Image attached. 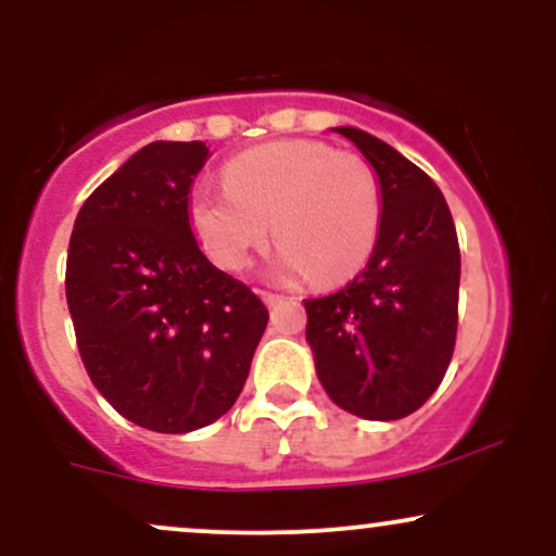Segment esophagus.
Masks as SVG:
<instances>
[{"mask_svg":"<svg viewBox=\"0 0 556 556\" xmlns=\"http://www.w3.org/2000/svg\"><path fill=\"white\" fill-rule=\"evenodd\" d=\"M261 298H264V303L269 305V308H274L277 303H282V295H274V292H261Z\"/></svg>","mask_w":556,"mask_h":556,"instance_id":"1","label":"esophagus"}]
</instances>
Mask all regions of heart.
Returning <instances> with one entry per match:
<instances>
[{
  "mask_svg": "<svg viewBox=\"0 0 556 556\" xmlns=\"http://www.w3.org/2000/svg\"><path fill=\"white\" fill-rule=\"evenodd\" d=\"M225 185H198L188 198L190 227L222 269H242L269 229L279 279L337 285L371 256L381 188L366 159L321 140H274L229 159Z\"/></svg>",
  "mask_w": 556,
  "mask_h": 556,
  "instance_id": "obj_1",
  "label": "heart"
}]
</instances>
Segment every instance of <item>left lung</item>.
I'll use <instances>...</instances> for the list:
<instances>
[{
    "label": "left lung",
    "instance_id": "left-lung-1",
    "mask_svg": "<svg viewBox=\"0 0 556 556\" xmlns=\"http://www.w3.org/2000/svg\"><path fill=\"white\" fill-rule=\"evenodd\" d=\"M381 188V227L366 269L340 292L303 300L316 376L366 420L416 413L442 384L457 334L460 245L437 182L384 140L334 127Z\"/></svg>",
    "mask_w": 556,
    "mask_h": 556
}]
</instances>
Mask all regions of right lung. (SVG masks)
<instances>
[{"label": "right lung", "instance_id": "obj_1", "mask_svg": "<svg viewBox=\"0 0 556 556\" xmlns=\"http://www.w3.org/2000/svg\"><path fill=\"white\" fill-rule=\"evenodd\" d=\"M201 140H154L88 195L67 251L83 366L119 416L159 433L214 424L251 371L269 311L201 253L188 198Z\"/></svg>", "mask_w": 556, "mask_h": 556}]
</instances>
